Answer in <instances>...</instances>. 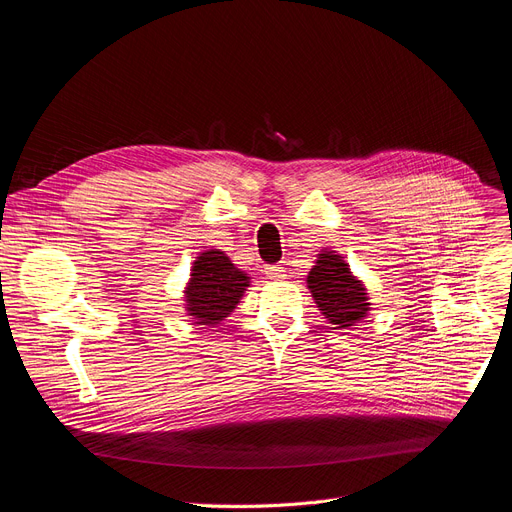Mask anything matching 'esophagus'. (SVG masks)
<instances>
[{"mask_svg": "<svg viewBox=\"0 0 512 512\" xmlns=\"http://www.w3.org/2000/svg\"><path fill=\"white\" fill-rule=\"evenodd\" d=\"M264 273H266V277H268L270 281H283V279H287L285 266H283V264H270V266L264 268Z\"/></svg>", "mask_w": 512, "mask_h": 512, "instance_id": "esophagus-1", "label": "esophagus"}]
</instances>
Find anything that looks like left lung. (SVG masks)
Masks as SVG:
<instances>
[{
  "label": "left lung",
  "instance_id": "obj_1",
  "mask_svg": "<svg viewBox=\"0 0 512 512\" xmlns=\"http://www.w3.org/2000/svg\"><path fill=\"white\" fill-rule=\"evenodd\" d=\"M308 289L320 314L337 328H351L370 314V295L362 279H357L345 258L324 248L308 273Z\"/></svg>",
  "mask_w": 512,
  "mask_h": 512
}]
</instances>
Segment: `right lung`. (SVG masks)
<instances>
[{"instance_id": "add662e5", "label": "right lung", "mask_w": 512, "mask_h": 512, "mask_svg": "<svg viewBox=\"0 0 512 512\" xmlns=\"http://www.w3.org/2000/svg\"><path fill=\"white\" fill-rule=\"evenodd\" d=\"M250 279L246 270L237 268L225 252L217 248L200 252L184 287L186 316L194 324L219 326L237 308L252 283Z\"/></svg>"}]
</instances>
